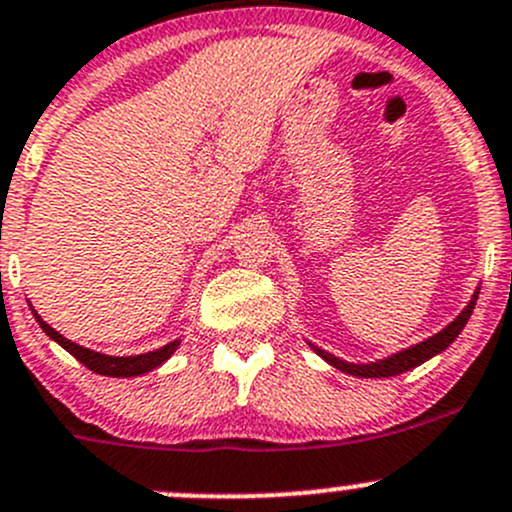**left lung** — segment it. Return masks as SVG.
Returning a JSON list of instances; mask_svg holds the SVG:
<instances>
[{
    "label": "left lung",
    "mask_w": 512,
    "mask_h": 512,
    "mask_svg": "<svg viewBox=\"0 0 512 512\" xmlns=\"http://www.w3.org/2000/svg\"><path fill=\"white\" fill-rule=\"evenodd\" d=\"M478 292H480V287H476V292L471 294V299H468L466 307L461 309V314H458L451 324H446L441 332L431 334V337L423 339V342L411 344V347L399 349V352L384 356V359L347 361V359H342V356L324 352V349L317 347V344H312V342H307V344L312 347V352L317 356H322L329 366H334V369L344 371V374H349V376H359V379H389V376L406 374V371L421 366L423 361H428V359H433V356L446 352V349L456 342V337L463 332V327H466L468 319H471L473 309H476Z\"/></svg>",
    "instance_id": "obj_1"
}]
</instances>
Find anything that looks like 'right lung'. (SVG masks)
<instances>
[{
	"instance_id": "obj_1",
	"label": "right lung",
	"mask_w": 512,
	"mask_h": 512,
	"mask_svg": "<svg viewBox=\"0 0 512 512\" xmlns=\"http://www.w3.org/2000/svg\"><path fill=\"white\" fill-rule=\"evenodd\" d=\"M29 309H32V314H34L36 322H39V327L46 332V337L54 339L59 347H64L66 352L74 356V359H79L81 364L86 366V369L96 371V374H101V376H113V379H128V376L148 374V371H153L156 366L165 364V361H168L170 356L175 354V349L180 347V337H178V339H173V342L165 344V347L153 349V352H146V354L111 356V354H103V352H94V349L81 347V344L71 342V339H66L64 334L56 332L54 327H49V324H46L44 319L36 314V309L32 307V304H29Z\"/></svg>"
}]
</instances>
